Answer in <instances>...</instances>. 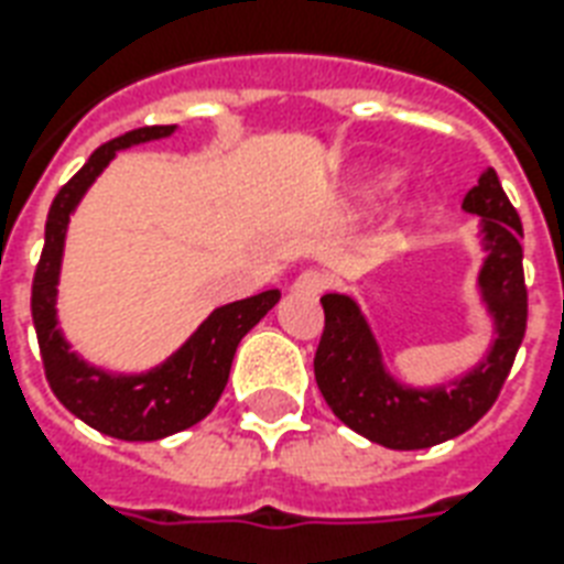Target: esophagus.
<instances>
[{
    "label": "esophagus",
    "instance_id": "esophagus-1",
    "mask_svg": "<svg viewBox=\"0 0 564 564\" xmlns=\"http://www.w3.org/2000/svg\"><path fill=\"white\" fill-rule=\"evenodd\" d=\"M325 286H327V278L318 272V269H304V272L295 278V283H292V290L301 292V295H313V299H316V295H322V292H325Z\"/></svg>",
    "mask_w": 564,
    "mask_h": 564
}]
</instances>
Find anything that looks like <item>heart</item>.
<instances>
[{
    "instance_id": "obj_1",
    "label": "heart",
    "mask_w": 564,
    "mask_h": 564,
    "mask_svg": "<svg viewBox=\"0 0 564 564\" xmlns=\"http://www.w3.org/2000/svg\"><path fill=\"white\" fill-rule=\"evenodd\" d=\"M398 172H377L375 178L369 181V184H366V195H369V198H380V195H386V193H392L394 187H398Z\"/></svg>"
}]
</instances>
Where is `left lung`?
I'll use <instances>...</instances> for the list:
<instances>
[{
    "label": "left lung",
    "mask_w": 564,
    "mask_h": 564,
    "mask_svg": "<svg viewBox=\"0 0 564 564\" xmlns=\"http://www.w3.org/2000/svg\"><path fill=\"white\" fill-rule=\"evenodd\" d=\"M463 210L482 216L486 263L480 272L498 339L489 357L463 380L438 389H406L383 369L375 336L348 295L327 292L318 339L316 383L334 415L360 436L392 451H421L459 436L491 410L527 334V283L521 219L495 170L468 189Z\"/></svg>",
    "instance_id": "1"
}]
</instances>
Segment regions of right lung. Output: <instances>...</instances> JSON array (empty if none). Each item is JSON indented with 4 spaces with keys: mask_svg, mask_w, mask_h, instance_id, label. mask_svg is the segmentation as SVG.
I'll return each mask as SVG.
<instances>
[{
    "mask_svg": "<svg viewBox=\"0 0 564 564\" xmlns=\"http://www.w3.org/2000/svg\"><path fill=\"white\" fill-rule=\"evenodd\" d=\"M172 131L175 126L134 128L90 154V161L57 189L55 202L48 207L46 242L31 281V318H34L43 371L52 392L84 424L122 442H154L198 424L225 392L239 339L281 299L278 290H265L260 295L213 310L210 318L189 336V343L175 357L145 375H108L93 369L69 351L55 318L57 272H61L69 213L119 149L145 140H161Z\"/></svg>",
    "mask_w": 564,
    "mask_h": 564,
    "instance_id": "right-lung-1",
    "label": "right lung"
}]
</instances>
